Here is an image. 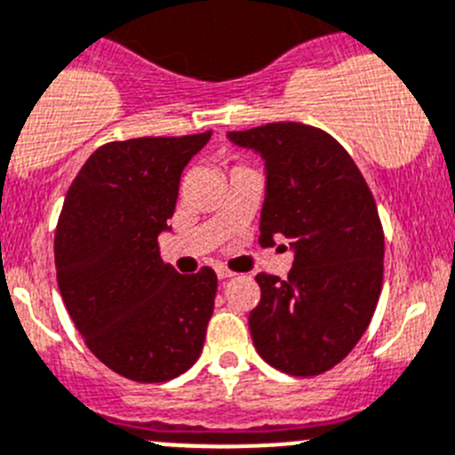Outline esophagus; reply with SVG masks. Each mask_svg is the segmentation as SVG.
<instances>
[{"mask_svg": "<svg viewBox=\"0 0 455 455\" xmlns=\"http://www.w3.org/2000/svg\"><path fill=\"white\" fill-rule=\"evenodd\" d=\"M233 275H235V273L228 271L227 267H218V277H220V280H228V277H233Z\"/></svg>", "mask_w": 455, "mask_h": 455, "instance_id": "esophagus-1", "label": "esophagus"}]
</instances>
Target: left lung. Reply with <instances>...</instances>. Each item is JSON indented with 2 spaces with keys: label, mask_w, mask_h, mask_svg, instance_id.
Wrapping results in <instances>:
<instances>
[{
  "label": "left lung",
  "mask_w": 455,
  "mask_h": 455,
  "mask_svg": "<svg viewBox=\"0 0 455 455\" xmlns=\"http://www.w3.org/2000/svg\"><path fill=\"white\" fill-rule=\"evenodd\" d=\"M233 144L264 160L259 244L291 240L289 277L258 273L249 315L264 363L289 376H320L351 354L378 307L385 233L378 206L349 153L299 122L231 131Z\"/></svg>",
  "instance_id": "obj_1"
}]
</instances>
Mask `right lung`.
<instances>
[{
	"label": "right lung",
	"instance_id": "add662e5",
	"mask_svg": "<svg viewBox=\"0 0 455 455\" xmlns=\"http://www.w3.org/2000/svg\"><path fill=\"white\" fill-rule=\"evenodd\" d=\"M211 131L97 148L66 193L55 231L61 299L97 360L135 382H166L200 358L218 275L160 258L184 166Z\"/></svg>",
	"mask_w": 455,
	"mask_h": 455
}]
</instances>
